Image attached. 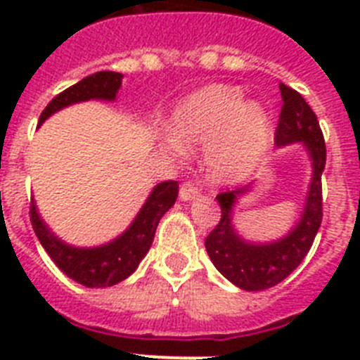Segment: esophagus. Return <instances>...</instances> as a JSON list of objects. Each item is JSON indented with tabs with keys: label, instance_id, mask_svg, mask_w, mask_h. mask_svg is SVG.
<instances>
[{
	"label": "esophagus",
	"instance_id": "esophagus-1",
	"mask_svg": "<svg viewBox=\"0 0 360 360\" xmlns=\"http://www.w3.org/2000/svg\"><path fill=\"white\" fill-rule=\"evenodd\" d=\"M200 195V184L195 180H187L180 187V198L186 202V200H193Z\"/></svg>",
	"mask_w": 360,
	"mask_h": 360
}]
</instances>
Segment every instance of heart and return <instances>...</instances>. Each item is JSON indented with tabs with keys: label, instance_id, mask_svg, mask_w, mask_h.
Instances as JSON below:
<instances>
[{
	"label": "heart",
	"instance_id": "1",
	"mask_svg": "<svg viewBox=\"0 0 360 360\" xmlns=\"http://www.w3.org/2000/svg\"><path fill=\"white\" fill-rule=\"evenodd\" d=\"M174 142L181 146L209 144V173L219 182L240 180L269 148L270 122L256 103H245L243 91L232 86H207L176 108L171 122Z\"/></svg>",
	"mask_w": 360,
	"mask_h": 360
}]
</instances>
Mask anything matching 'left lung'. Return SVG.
<instances>
[{"instance_id": "left-lung-1", "label": "left lung", "mask_w": 360, "mask_h": 360, "mask_svg": "<svg viewBox=\"0 0 360 360\" xmlns=\"http://www.w3.org/2000/svg\"><path fill=\"white\" fill-rule=\"evenodd\" d=\"M283 106L276 126L274 141L278 146L303 142L314 164L310 191L304 212L287 238L269 245H250L238 236L231 224L232 205L236 196L243 195L247 187L219 193L221 218L205 238V249L212 265L231 283L243 290H265L290 276L304 259L323 221V174L326 164V146L316 113L295 90L279 84Z\"/></svg>"}]
</instances>
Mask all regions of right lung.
<instances>
[{
	"label": "right lung",
	"instance_id": "right-lung-1",
	"mask_svg": "<svg viewBox=\"0 0 360 360\" xmlns=\"http://www.w3.org/2000/svg\"><path fill=\"white\" fill-rule=\"evenodd\" d=\"M120 81H122V73L117 72H97L94 75H88L77 84L70 86L65 91L56 95L41 113L39 124L44 122L46 117L56 113L57 110L73 103L90 101V98L113 101L117 90L120 88ZM176 196L178 182L169 180V182L158 184L131 227L115 241L97 247V249H75L57 240L50 229L41 221L34 202H30V221L44 250L68 278L90 288L111 287L135 272L142 257L148 254L151 247L158 221L176 202Z\"/></svg>",
	"mask_w": 360,
	"mask_h": 360
}]
</instances>
